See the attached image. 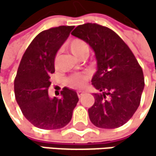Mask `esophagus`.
Segmentation results:
<instances>
[{
    "label": "esophagus",
    "mask_w": 156,
    "mask_h": 156,
    "mask_svg": "<svg viewBox=\"0 0 156 156\" xmlns=\"http://www.w3.org/2000/svg\"><path fill=\"white\" fill-rule=\"evenodd\" d=\"M84 94H85V93H84L83 91H77V92H76V94H77V96H79L80 98Z\"/></svg>",
    "instance_id": "1"
}]
</instances>
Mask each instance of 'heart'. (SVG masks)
<instances>
[{
  "label": "heart",
  "instance_id": "heart-1",
  "mask_svg": "<svg viewBox=\"0 0 156 156\" xmlns=\"http://www.w3.org/2000/svg\"><path fill=\"white\" fill-rule=\"evenodd\" d=\"M67 48L69 49V51L72 53V54L80 59L82 56L88 55L89 52V48L87 46V44L84 41L80 40V39H73L71 40L69 43L67 44ZM55 65H57L58 63V56L55 58ZM89 79V75L88 74H76V75H73L70 77H68V80L66 81L67 86L74 88V89H77V88H81L83 87L87 80Z\"/></svg>",
  "mask_w": 156,
  "mask_h": 156
}]
</instances>
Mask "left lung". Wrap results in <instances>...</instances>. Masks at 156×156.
Wrapping results in <instances>:
<instances>
[{"mask_svg":"<svg viewBox=\"0 0 156 156\" xmlns=\"http://www.w3.org/2000/svg\"><path fill=\"white\" fill-rule=\"evenodd\" d=\"M72 35L90 45L97 62L92 84L94 104L88 109L91 122L99 128H117L137 109L144 89L140 65L123 40L111 29L96 23L77 26Z\"/></svg>","mask_w":156,"mask_h":156,"instance_id":"obj_1","label":"left lung"}]
</instances>
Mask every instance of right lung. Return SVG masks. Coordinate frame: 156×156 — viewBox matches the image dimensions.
Instances as JSON below:
<instances>
[{"instance_id": "obj_1", "label": "right lung", "mask_w": 156, "mask_h": 156, "mask_svg": "<svg viewBox=\"0 0 156 156\" xmlns=\"http://www.w3.org/2000/svg\"><path fill=\"white\" fill-rule=\"evenodd\" d=\"M74 26L50 28L37 34L22 56L14 82L15 96L25 118L41 129H60L69 123L79 102L74 90L64 87L62 98H50V76L55 56Z\"/></svg>"}]
</instances>
